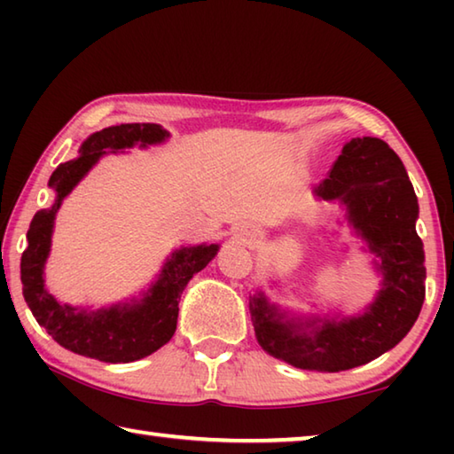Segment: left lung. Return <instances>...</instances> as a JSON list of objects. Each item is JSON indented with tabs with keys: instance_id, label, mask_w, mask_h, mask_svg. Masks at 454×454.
Masks as SVG:
<instances>
[{
	"instance_id": "left-lung-1",
	"label": "left lung",
	"mask_w": 454,
	"mask_h": 454,
	"mask_svg": "<svg viewBox=\"0 0 454 454\" xmlns=\"http://www.w3.org/2000/svg\"><path fill=\"white\" fill-rule=\"evenodd\" d=\"M317 194L340 200L352 226L380 256L379 296L363 317L340 322L284 320L262 294L252 296L248 309L260 347L272 356L338 372L379 358L417 322L425 302V250L414 228L419 204L412 184L401 158L379 137H352Z\"/></svg>"
}]
</instances>
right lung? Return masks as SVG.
Instances as JSON below:
<instances>
[{
    "mask_svg": "<svg viewBox=\"0 0 454 454\" xmlns=\"http://www.w3.org/2000/svg\"><path fill=\"white\" fill-rule=\"evenodd\" d=\"M166 129L158 124H121L91 134L80 148V158L59 164L51 174L50 186L56 190L50 210H40L27 230V248L21 254V284L24 298L37 325L45 328L59 347L75 355L102 363H134L156 352L170 340L178 320L180 294L192 276L216 256L218 246H192L174 252L158 282L145 292L140 304L112 306L110 310L78 312L59 304L43 288V264L50 254L53 218L61 200L70 194L83 174L94 166L106 150H121L134 144L162 142Z\"/></svg>",
    "mask_w": 454,
    "mask_h": 454,
    "instance_id": "add662e5",
    "label": "right lung"
}]
</instances>
